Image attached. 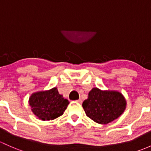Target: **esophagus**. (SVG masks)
Segmentation results:
<instances>
[{
    "label": "esophagus",
    "mask_w": 151,
    "mask_h": 151,
    "mask_svg": "<svg viewBox=\"0 0 151 151\" xmlns=\"http://www.w3.org/2000/svg\"><path fill=\"white\" fill-rule=\"evenodd\" d=\"M76 102H77V103H78V104H82V101L81 99H79V100H77V101H76Z\"/></svg>",
    "instance_id": "esophagus-1"
}]
</instances>
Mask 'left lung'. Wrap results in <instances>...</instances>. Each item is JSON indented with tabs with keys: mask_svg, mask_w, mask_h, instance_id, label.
<instances>
[{
	"mask_svg": "<svg viewBox=\"0 0 151 151\" xmlns=\"http://www.w3.org/2000/svg\"><path fill=\"white\" fill-rule=\"evenodd\" d=\"M127 101L121 93L94 88L82 103L85 114L95 122L106 124L116 119L124 111Z\"/></svg>",
	"mask_w": 151,
	"mask_h": 151,
	"instance_id": "8db88e82",
	"label": "left lung"
}]
</instances>
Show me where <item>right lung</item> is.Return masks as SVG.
Instances as JSON below:
<instances>
[{
    "instance_id": "obj_1",
    "label": "right lung",
    "mask_w": 151,
    "mask_h": 151,
    "mask_svg": "<svg viewBox=\"0 0 151 151\" xmlns=\"http://www.w3.org/2000/svg\"><path fill=\"white\" fill-rule=\"evenodd\" d=\"M31 110L42 121L53 120L61 116L69 102L58 93L56 88L32 93L29 99Z\"/></svg>"
}]
</instances>
